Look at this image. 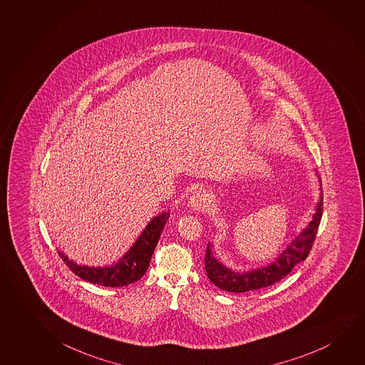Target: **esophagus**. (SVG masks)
I'll list each match as a JSON object with an SVG mask.
<instances>
[{
    "label": "esophagus",
    "mask_w": 365,
    "mask_h": 365,
    "mask_svg": "<svg viewBox=\"0 0 365 365\" xmlns=\"http://www.w3.org/2000/svg\"><path fill=\"white\" fill-rule=\"evenodd\" d=\"M207 203V197L203 191L193 192L191 198H190V206L196 211H201Z\"/></svg>",
    "instance_id": "obj_1"
}]
</instances>
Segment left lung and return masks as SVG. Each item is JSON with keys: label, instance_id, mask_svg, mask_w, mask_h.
Here are the masks:
<instances>
[{"label": "left lung", "instance_id": "left-lung-1", "mask_svg": "<svg viewBox=\"0 0 365 365\" xmlns=\"http://www.w3.org/2000/svg\"><path fill=\"white\" fill-rule=\"evenodd\" d=\"M324 197L321 195L320 201L316 206L314 217L309 221L306 229H303L299 235L281 252L273 263L262 268L249 270V272H234L225 267L224 264L216 259L211 245L208 244L205 257V269L208 279L222 291L242 293V292L255 291L260 288L272 286L281 281L298 263L309 257V250L314 245L316 234L320 226L322 216Z\"/></svg>", "mask_w": 365, "mask_h": 365}]
</instances>
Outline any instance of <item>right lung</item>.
Segmentation results:
<instances>
[{
	"instance_id": "right-lung-1",
	"label": "right lung",
	"mask_w": 365,
	"mask_h": 365,
	"mask_svg": "<svg viewBox=\"0 0 365 365\" xmlns=\"http://www.w3.org/2000/svg\"><path fill=\"white\" fill-rule=\"evenodd\" d=\"M169 211H164L155 216L146 225L145 229L138 237L129 252L118 260V263L108 267H88L79 265L69 260L63 252H59L61 258L67 264L68 268L78 275L81 279L100 284L103 287H123L139 281L149 268L153 252L155 250L158 240L160 237L164 225L169 219Z\"/></svg>"
}]
</instances>
